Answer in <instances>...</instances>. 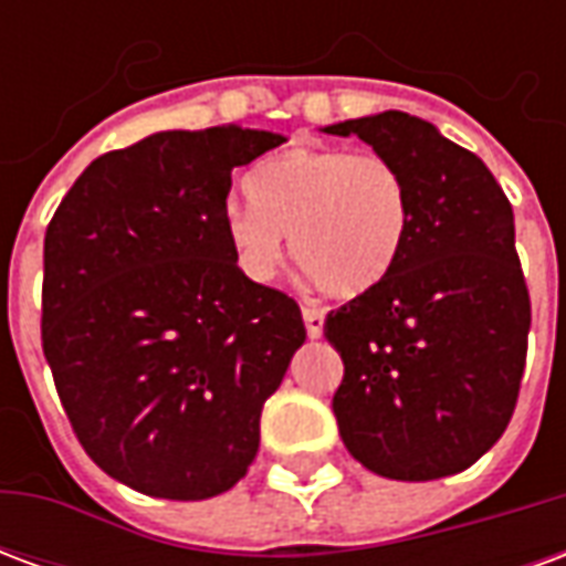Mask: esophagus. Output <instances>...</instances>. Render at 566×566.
Segmentation results:
<instances>
[{
	"mask_svg": "<svg viewBox=\"0 0 566 566\" xmlns=\"http://www.w3.org/2000/svg\"><path fill=\"white\" fill-rule=\"evenodd\" d=\"M303 321H306L308 339H321V333H324V312L315 306H306L303 308Z\"/></svg>",
	"mask_w": 566,
	"mask_h": 566,
	"instance_id": "34e87169",
	"label": "esophagus"
}]
</instances>
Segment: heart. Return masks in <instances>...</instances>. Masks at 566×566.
<instances>
[{
    "label": "heart",
    "instance_id": "heart-1",
    "mask_svg": "<svg viewBox=\"0 0 566 566\" xmlns=\"http://www.w3.org/2000/svg\"><path fill=\"white\" fill-rule=\"evenodd\" d=\"M251 202H230L221 230L251 282L275 279L287 239L303 270L331 296L379 287L409 233V187L388 157L348 148H291L248 178Z\"/></svg>",
    "mask_w": 566,
    "mask_h": 566
}]
</instances>
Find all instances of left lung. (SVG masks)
<instances>
[{"label":"left lung","instance_id":"obj_1","mask_svg":"<svg viewBox=\"0 0 566 566\" xmlns=\"http://www.w3.org/2000/svg\"><path fill=\"white\" fill-rule=\"evenodd\" d=\"M403 172L409 233L394 272L324 321L345 376L333 416L373 473L427 482L467 470L510 424L531 300L506 193L475 154L406 112L324 127Z\"/></svg>","mask_w":566,"mask_h":566}]
</instances>
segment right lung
Returning <instances> with one entry per match:
<instances>
[{
	"mask_svg": "<svg viewBox=\"0 0 566 566\" xmlns=\"http://www.w3.org/2000/svg\"><path fill=\"white\" fill-rule=\"evenodd\" d=\"M287 142L163 129L78 175L44 235L42 343L81 446L163 500L223 494L306 343L294 300L251 282L221 230L233 169Z\"/></svg>",
	"mask_w": 566,
	"mask_h": 566,
	"instance_id": "right-lung-1",
	"label": "right lung"
}]
</instances>
